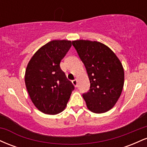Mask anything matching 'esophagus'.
Segmentation results:
<instances>
[{"label": "esophagus", "instance_id": "obj_1", "mask_svg": "<svg viewBox=\"0 0 147 147\" xmlns=\"http://www.w3.org/2000/svg\"><path fill=\"white\" fill-rule=\"evenodd\" d=\"M72 84H73V85L75 86V87L77 86V79H74V80H72Z\"/></svg>", "mask_w": 147, "mask_h": 147}]
</instances>
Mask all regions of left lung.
<instances>
[{
    "mask_svg": "<svg viewBox=\"0 0 147 147\" xmlns=\"http://www.w3.org/2000/svg\"><path fill=\"white\" fill-rule=\"evenodd\" d=\"M88 75L90 86L83 94L88 109L102 113L113 107L124 86V72L120 61L109 47L97 41L72 42Z\"/></svg>",
    "mask_w": 147,
    "mask_h": 147,
    "instance_id": "8db88e82",
    "label": "left lung"
}]
</instances>
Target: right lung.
Wrapping results in <instances>:
<instances>
[{
  "label": "right lung",
  "mask_w": 147,
  "mask_h": 147,
  "mask_svg": "<svg viewBox=\"0 0 147 147\" xmlns=\"http://www.w3.org/2000/svg\"><path fill=\"white\" fill-rule=\"evenodd\" d=\"M71 46L70 41H50L38 49L28 64L25 86L32 102L43 113L63 111L75 89L60 68L61 61Z\"/></svg>",
  "instance_id": "1"
}]
</instances>
